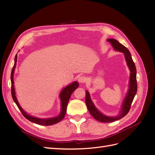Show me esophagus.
<instances>
[{
  "label": "esophagus",
  "mask_w": 155,
  "mask_h": 155,
  "mask_svg": "<svg viewBox=\"0 0 155 155\" xmlns=\"http://www.w3.org/2000/svg\"><path fill=\"white\" fill-rule=\"evenodd\" d=\"M87 81V78L85 76H80L78 78V81L81 83H84Z\"/></svg>",
  "instance_id": "esophagus-1"
}]
</instances>
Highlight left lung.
<instances>
[{
    "label": "left lung",
    "instance_id": "obj_1",
    "mask_svg": "<svg viewBox=\"0 0 155 155\" xmlns=\"http://www.w3.org/2000/svg\"><path fill=\"white\" fill-rule=\"evenodd\" d=\"M108 41L110 42L112 46H113V48L116 50H118L124 53L127 63V65L130 71V77L129 82V89L128 93L127 94L125 98V100L123 103L121 113L119 116L116 117H109L102 114L101 112L96 109L95 106L94 105L92 100H91L88 92L86 91L85 103L89 112H90L91 114L96 120L100 121V122L104 123L113 122V121L124 118L125 116L127 114L129 111L130 110L131 104H132L134 97L136 95V94H137L138 87L137 81V69H136L135 64L132 59V57H131L130 51L125 46L120 43L116 39H108Z\"/></svg>",
    "mask_w": 155,
    "mask_h": 155
}]
</instances>
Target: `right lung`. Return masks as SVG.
I'll use <instances>...</instances> for the list:
<instances>
[{
	"label": "right lung",
	"instance_id": "add662e5",
	"mask_svg": "<svg viewBox=\"0 0 155 155\" xmlns=\"http://www.w3.org/2000/svg\"><path fill=\"white\" fill-rule=\"evenodd\" d=\"M17 54H16L15 57V63H14L13 67L12 70V73H11V82H12V96L14 102L15 103L16 105H17L18 108L19 109L21 110V113L22 115L24 116L25 118L28 120L29 121H31L33 123L37 124L40 125H54L57 124L59 121H61L65 116V114L67 112V105L69 101V99L70 97V96L72 94V92L76 90V89L79 86V83L77 81L73 82L72 84H70V85L67 86V87H65L62 92L60 94V97H61V113L59 115L55 118H49V119H39L37 118H35V117H33L31 116H29L28 114H27L26 112L22 110V108L21 107L20 105L18 104V103L17 100V98L15 96V88H14V81H13V72L14 70H15V68L16 66V63H17Z\"/></svg>",
	"mask_w": 155,
	"mask_h": 155
}]
</instances>
